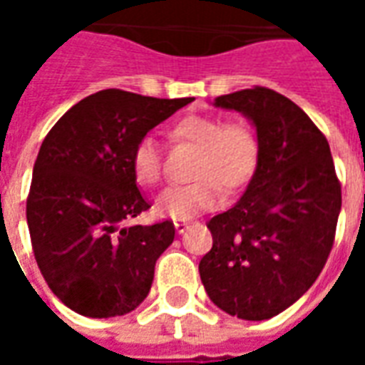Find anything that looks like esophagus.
<instances>
[{
	"label": "esophagus",
	"instance_id": "esophagus-1",
	"mask_svg": "<svg viewBox=\"0 0 365 365\" xmlns=\"http://www.w3.org/2000/svg\"><path fill=\"white\" fill-rule=\"evenodd\" d=\"M174 227H175V230H178V232L182 235V232H185V230L190 229V222H187V221H174Z\"/></svg>",
	"mask_w": 365,
	"mask_h": 365
}]
</instances>
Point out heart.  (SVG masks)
<instances>
[{
	"instance_id": "heart-1",
	"label": "heart",
	"mask_w": 365,
	"mask_h": 365,
	"mask_svg": "<svg viewBox=\"0 0 365 365\" xmlns=\"http://www.w3.org/2000/svg\"><path fill=\"white\" fill-rule=\"evenodd\" d=\"M175 140L197 146L193 166L195 182L174 185L160 193L156 213L185 221L221 205L225 190H238L250 182L258 164V140L245 120H225L207 115H191L172 130ZM130 166L140 185H156L162 178V154L156 140L146 136L133 150Z\"/></svg>"
}]
</instances>
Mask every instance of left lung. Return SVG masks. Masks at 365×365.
Here are the masks:
<instances>
[{"label":"left lung","mask_w":365,"mask_h":365,"mask_svg":"<svg viewBox=\"0 0 365 365\" xmlns=\"http://www.w3.org/2000/svg\"><path fill=\"white\" fill-rule=\"evenodd\" d=\"M252 120L258 164L245 195L207 222L199 262L207 295L225 313L266 321L305 293L327 264L342 205L329 140L299 105L256 86L215 99Z\"/></svg>","instance_id":"obj_1"}]
</instances>
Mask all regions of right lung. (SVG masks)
I'll return each mask as SVG.
<instances>
[{"instance_id":"add662e5","label":"right lung","mask_w":365,"mask_h":365,"mask_svg":"<svg viewBox=\"0 0 365 365\" xmlns=\"http://www.w3.org/2000/svg\"><path fill=\"white\" fill-rule=\"evenodd\" d=\"M193 101L103 90L68 109L41 144L27 197L33 252L52 293L91 319L143 303L174 222L120 227L148 209L133 150L146 133Z\"/></svg>"}]
</instances>
